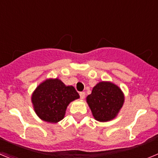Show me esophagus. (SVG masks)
Instances as JSON below:
<instances>
[{"mask_svg":"<svg viewBox=\"0 0 158 158\" xmlns=\"http://www.w3.org/2000/svg\"><path fill=\"white\" fill-rule=\"evenodd\" d=\"M80 97L81 100H83V99L85 97V92H81V93H80Z\"/></svg>","mask_w":158,"mask_h":158,"instance_id":"1","label":"esophagus"}]
</instances>
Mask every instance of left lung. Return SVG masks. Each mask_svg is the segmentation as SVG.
<instances>
[{
	"label": "left lung",
	"instance_id": "left-lung-1",
	"mask_svg": "<svg viewBox=\"0 0 158 158\" xmlns=\"http://www.w3.org/2000/svg\"><path fill=\"white\" fill-rule=\"evenodd\" d=\"M86 100L95 119L107 122L117 115L123 104L124 96L115 84L102 81L93 88Z\"/></svg>",
	"mask_w": 158,
	"mask_h": 158
}]
</instances>
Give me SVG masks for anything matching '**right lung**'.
<instances>
[{
  "instance_id": "add662e5",
  "label": "right lung",
  "mask_w": 158,
  "mask_h": 158,
  "mask_svg": "<svg viewBox=\"0 0 158 158\" xmlns=\"http://www.w3.org/2000/svg\"><path fill=\"white\" fill-rule=\"evenodd\" d=\"M80 97L73 86H66L59 79H47L36 88L31 101L37 115L42 120L58 123L65 114L70 102Z\"/></svg>"
}]
</instances>
